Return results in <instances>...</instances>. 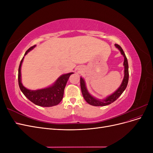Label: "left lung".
I'll use <instances>...</instances> for the list:
<instances>
[{
	"mask_svg": "<svg viewBox=\"0 0 153 153\" xmlns=\"http://www.w3.org/2000/svg\"><path fill=\"white\" fill-rule=\"evenodd\" d=\"M115 47L119 50L120 52H121V54L124 56V76L123 80L121 83V85L117 89L116 91H115L112 94L108 96V97L104 100H99L96 99L94 97L91 96L89 92H88L87 87L85 85V82L84 78L80 77V87H81V91L83 96L85 99V100L87 102L92 106H106L110 105L116 100L119 97L121 96L124 91L126 89L127 87L128 83V79H129V71H128V60L126 57V55H125L123 50L122 48L120 47V46L117 44H115Z\"/></svg>",
	"mask_w": 153,
	"mask_h": 153,
	"instance_id": "1",
	"label": "left lung"
}]
</instances>
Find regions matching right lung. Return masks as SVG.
<instances>
[{
    "label": "right lung",
    "instance_id": "add662e5",
    "mask_svg": "<svg viewBox=\"0 0 153 153\" xmlns=\"http://www.w3.org/2000/svg\"><path fill=\"white\" fill-rule=\"evenodd\" d=\"M36 45L31 47L26 51L24 56L30 50H32ZM24 57L22 58L18 68V84L20 89L26 98H28L32 103L36 105L50 107L58 105L62 100L64 88L66 87L67 82L69 76L73 73H69L61 75L55 82L54 84L50 87L38 90H29L23 85L21 80V66Z\"/></svg>",
    "mask_w": 153,
    "mask_h": 153
}]
</instances>
